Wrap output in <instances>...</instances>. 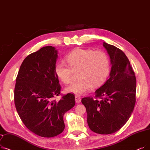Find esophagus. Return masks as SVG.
Wrapping results in <instances>:
<instances>
[{
	"instance_id": "1",
	"label": "esophagus",
	"mask_w": 150,
	"mask_h": 150,
	"mask_svg": "<svg viewBox=\"0 0 150 150\" xmlns=\"http://www.w3.org/2000/svg\"><path fill=\"white\" fill-rule=\"evenodd\" d=\"M75 97V102L76 103H80L81 102V97H80V96L76 95Z\"/></svg>"
}]
</instances>
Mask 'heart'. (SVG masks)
I'll use <instances>...</instances> for the list:
<instances>
[{
  "label": "heart",
  "instance_id": "obj_1",
  "mask_svg": "<svg viewBox=\"0 0 150 150\" xmlns=\"http://www.w3.org/2000/svg\"><path fill=\"white\" fill-rule=\"evenodd\" d=\"M68 64L57 63L55 71L65 84L73 80L75 71H79L80 80L71 83L66 90L68 93L83 94L92 89L93 85L99 86L106 80L110 71V60L102 51L75 49L67 56Z\"/></svg>",
  "mask_w": 150,
  "mask_h": 150
}]
</instances>
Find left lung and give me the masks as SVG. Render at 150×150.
Masks as SVG:
<instances>
[{
    "label": "left lung",
    "mask_w": 150,
    "mask_h": 150,
    "mask_svg": "<svg viewBox=\"0 0 150 150\" xmlns=\"http://www.w3.org/2000/svg\"><path fill=\"white\" fill-rule=\"evenodd\" d=\"M112 64L109 79L96 91V99L86 97L81 102L91 131L99 134L118 131L129 119L135 103L136 79L128 58L120 49L103 42ZM100 98L98 101L96 99Z\"/></svg>",
    "instance_id": "8db88e82"
}]
</instances>
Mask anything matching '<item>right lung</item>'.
I'll use <instances>...</instances> for the list:
<instances>
[{
  "label": "right lung",
  "instance_id": "obj_1",
  "mask_svg": "<svg viewBox=\"0 0 150 150\" xmlns=\"http://www.w3.org/2000/svg\"><path fill=\"white\" fill-rule=\"evenodd\" d=\"M57 51L47 46L28 55L22 62L16 79L14 100L17 112L30 131L43 137L62 133L63 116L75 104L68 93L57 101L61 87L55 71Z\"/></svg>",
  "mask_w": 150,
  "mask_h": 150
}]
</instances>
